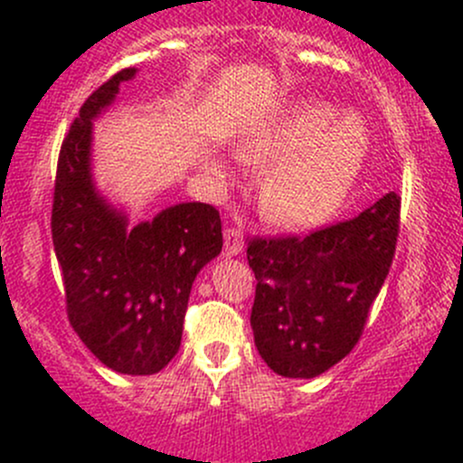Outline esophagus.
I'll return each mask as SVG.
<instances>
[{
    "instance_id": "1",
    "label": "esophagus",
    "mask_w": 463,
    "mask_h": 463,
    "mask_svg": "<svg viewBox=\"0 0 463 463\" xmlns=\"http://www.w3.org/2000/svg\"><path fill=\"white\" fill-rule=\"evenodd\" d=\"M242 251V230L238 225L225 227V254L236 256Z\"/></svg>"
}]
</instances>
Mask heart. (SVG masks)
<instances>
[{
    "instance_id": "b5f03b06",
    "label": "heart",
    "mask_w": 463,
    "mask_h": 463,
    "mask_svg": "<svg viewBox=\"0 0 463 463\" xmlns=\"http://www.w3.org/2000/svg\"><path fill=\"white\" fill-rule=\"evenodd\" d=\"M245 160L269 165L260 180V209L276 225L307 227L327 221L354 187L368 136L332 109L301 107L242 149Z\"/></svg>"
}]
</instances>
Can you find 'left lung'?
<instances>
[{
    "mask_svg": "<svg viewBox=\"0 0 463 463\" xmlns=\"http://www.w3.org/2000/svg\"><path fill=\"white\" fill-rule=\"evenodd\" d=\"M399 212L402 198L390 192L352 221L247 242L254 343L276 374L314 379L359 343L392 265Z\"/></svg>",
    "mask_w": 463,
    "mask_h": 463,
    "instance_id": "8db88e82",
    "label": "left lung"
}]
</instances>
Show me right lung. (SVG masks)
I'll return each mask as SVG.
<instances>
[{
	"mask_svg": "<svg viewBox=\"0 0 463 463\" xmlns=\"http://www.w3.org/2000/svg\"><path fill=\"white\" fill-rule=\"evenodd\" d=\"M122 69L80 107L57 158L51 232L66 314L84 345L120 374H156L183 338L194 279L222 250L216 207L183 203L127 227L90 178V120L116 99Z\"/></svg>",
	"mask_w": 463,
	"mask_h": 463,
	"instance_id": "add662e5",
	"label": "right lung"
}]
</instances>
